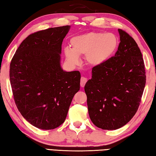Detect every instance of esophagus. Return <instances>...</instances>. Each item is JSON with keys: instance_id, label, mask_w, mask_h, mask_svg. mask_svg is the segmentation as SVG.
<instances>
[{"instance_id": "esophagus-1", "label": "esophagus", "mask_w": 156, "mask_h": 156, "mask_svg": "<svg viewBox=\"0 0 156 156\" xmlns=\"http://www.w3.org/2000/svg\"><path fill=\"white\" fill-rule=\"evenodd\" d=\"M87 78H85V77H81L80 79V86L82 87H84V85H85V83H87Z\"/></svg>"}]
</instances>
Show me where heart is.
<instances>
[{"instance_id":"obj_1","label":"heart","mask_w":156,"mask_h":156,"mask_svg":"<svg viewBox=\"0 0 156 156\" xmlns=\"http://www.w3.org/2000/svg\"><path fill=\"white\" fill-rule=\"evenodd\" d=\"M72 49L65 47L64 55L69 65H77L80 56L91 67L105 64L114 54L118 46V38L112 33L88 32L73 37L70 41Z\"/></svg>"}]
</instances>
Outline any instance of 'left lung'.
<instances>
[{"label": "left lung", "mask_w": 156, "mask_h": 156, "mask_svg": "<svg viewBox=\"0 0 156 156\" xmlns=\"http://www.w3.org/2000/svg\"><path fill=\"white\" fill-rule=\"evenodd\" d=\"M120 43L114 56L92 69L84 86L91 122L115 130L131 120L138 109L146 83L144 60L134 39L118 29Z\"/></svg>", "instance_id": "left-lung-1"}]
</instances>
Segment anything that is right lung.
Masks as SVG:
<instances>
[{
  "label": "right lung",
  "instance_id": "obj_1",
  "mask_svg": "<svg viewBox=\"0 0 156 156\" xmlns=\"http://www.w3.org/2000/svg\"><path fill=\"white\" fill-rule=\"evenodd\" d=\"M69 25L37 31L23 41L10 63L15 103L23 118L36 127L49 130L65 122L80 73L60 65L63 39Z\"/></svg>",
  "mask_w": 156,
  "mask_h": 156
}]
</instances>
